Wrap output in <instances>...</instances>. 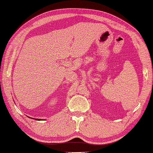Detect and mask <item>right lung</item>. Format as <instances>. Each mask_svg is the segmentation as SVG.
Wrapping results in <instances>:
<instances>
[{
	"label": "right lung",
	"instance_id": "1",
	"mask_svg": "<svg viewBox=\"0 0 153 153\" xmlns=\"http://www.w3.org/2000/svg\"><path fill=\"white\" fill-rule=\"evenodd\" d=\"M36 119V121H41V120H43V119Z\"/></svg>",
	"mask_w": 153,
	"mask_h": 153
}]
</instances>
